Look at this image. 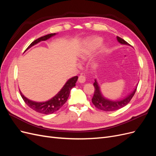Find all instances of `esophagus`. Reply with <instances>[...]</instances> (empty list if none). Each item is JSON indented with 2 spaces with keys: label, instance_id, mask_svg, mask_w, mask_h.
I'll use <instances>...</instances> for the list:
<instances>
[{
  "label": "esophagus",
  "instance_id": "obj_1",
  "mask_svg": "<svg viewBox=\"0 0 156 156\" xmlns=\"http://www.w3.org/2000/svg\"><path fill=\"white\" fill-rule=\"evenodd\" d=\"M85 81H86V77H84V75H80V76L78 78V81L80 83H84V82H85Z\"/></svg>",
  "mask_w": 156,
  "mask_h": 156
}]
</instances>
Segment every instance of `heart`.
<instances>
[{"instance_id": "b5f03b06", "label": "heart", "mask_w": 156, "mask_h": 156, "mask_svg": "<svg viewBox=\"0 0 156 156\" xmlns=\"http://www.w3.org/2000/svg\"><path fill=\"white\" fill-rule=\"evenodd\" d=\"M102 39L100 37H94L91 40H90L86 45L85 51H84L83 55H81V58L84 59L86 58L89 54H90L92 52L95 51L99 46L102 43ZM103 51H105V47H103L102 48Z\"/></svg>"}]
</instances>
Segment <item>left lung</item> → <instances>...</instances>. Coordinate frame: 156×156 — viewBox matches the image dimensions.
I'll return each instance as SVG.
<instances>
[{"label":"left lung","instance_id":"left-lung-1","mask_svg":"<svg viewBox=\"0 0 156 156\" xmlns=\"http://www.w3.org/2000/svg\"><path fill=\"white\" fill-rule=\"evenodd\" d=\"M118 41L120 44L123 45H129V44L123 40L121 37L117 36L116 37ZM94 87L95 88V90H94V96L92 99V102L96 108L98 109H100L104 111H114L119 110L120 108L124 107L127 103H129L131 100L134 96V94L136 90V88L137 85L135 88V89L132 91L129 95H127L126 98L120 100H110L108 99L105 98L104 96L102 95V94L100 90V88L98 85V83L95 79V82L94 83Z\"/></svg>","mask_w":156,"mask_h":156}]
</instances>
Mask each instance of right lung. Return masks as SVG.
Wrapping results in <instances>:
<instances>
[{
    "mask_svg": "<svg viewBox=\"0 0 156 156\" xmlns=\"http://www.w3.org/2000/svg\"><path fill=\"white\" fill-rule=\"evenodd\" d=\"M56 34V33H53V34H49L48 35H45L44 36H42L41 37H39L38 39H37L33 42H32L31 44L28 47L27 49L25 50V51L29 49V48H30L32 46L37 44V43H39V42L41 41H45L47 40H48L50 38V37ZM77 79H78L77 76H75V77H73L72 78L69 79L68 81L66 83L64 87L58 92V93L56 94V95H55L53 98H52L51 100L44 102L33 101L32 100H29V99L27 98L26 97H25L21 91H20V94L23 100H24L26 104L30 108H31L32 110H34L37 112L41 113V114H44V115L52 114V113L58 111L59 108L62 107L64 105V103L66 102L69 96L71 90L75 86V83H76L77 81Z\"/></svg>",
    "mask_w": 156,
    "mask_h": 156,
    "instance_id": "add662e5",
    "label": "right lung"
}]
</instances>
